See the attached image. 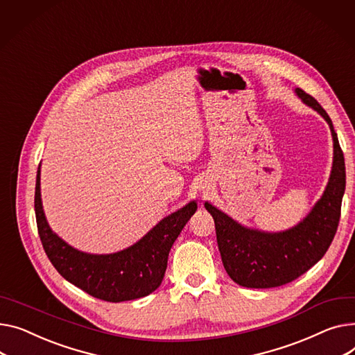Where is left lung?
Here are the masks:
<instances>
[{
    "label": "left lung",
    "mask_w": 355,
    "mask_h": 355,
    "mask_svg": "<svg viewBox=\"0 0 355 355\" xmlns=\"http://www.w3.org/2000/svg\"><path fill=\"white\" fill-rule=\"evenodd\" d=\"M301 101L317 111L333 135L334 157L331 174L321 198L297 225L279 232L245 227L208 201L204 207L214 218L218 250L227 274L247 288L284 286L309 271L331 245L341 216L345 191V162L331 118L301 88H295Z\"/></svg>",
    "instance_id": "obj_1"
}]
</instances>
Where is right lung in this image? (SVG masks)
Returning <instances> with one entry per match:
<instances>
[{
  "label": "right lung",
  "mask_w": 355,
  "mask_h": 355,
  "mask_svg": "<svg viewBox=\"0 0 355 355\" xmlns=\"http://www.w3.org/2000/svg\"><path fill=\"white\" fill-rule=\"evenodd\" d=\"M40 175L41 165L37 171L34 200L38 234L46 257L67 281L89 295L110 302L146 297L161 286L170 250L197 211L196 201L164 217L143 239L125 250L89 254L65 243L49 225L42 209Z\"/></svg>",
  "instance_id": "obj_1"
}]
</instances>
